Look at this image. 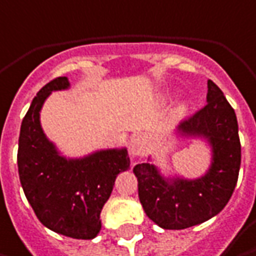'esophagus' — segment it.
I'll use <instances>...</instances> for the list:
<instances>
[{
  "label": "esophagus",
  "instance_id": "1",
  "mask_svg": "<svg viewBox=\"0 0 256 256\" xmlns=\"http://www.w3.org/2000/svg\"><path fill=\"white\" fill-rule=\"evenodd\" d=\"M146 152H147V147H146V138L143 134L132 136V138L130 142V153L134 158H140V156L146 154Z\"/></svg>",
  "mask_w": 256,
  "mask_h": 256
}]
</instances>
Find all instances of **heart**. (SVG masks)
I'll list each match as a JSON object with an SVG mask.
<instances>
[{"label":"heart","mask_w":256,"mask_h":256,"mask_svg":"<svg viewBox=\"0 0 256 256\" xmlns=\"http://www.w3.org/2000/svg\"><path fill=\"white\" fill-rule=\"evenodd\" d=\"M186 110V104H180L178 108H176V112L178 113H182Z\"/></svg>","instance_id":"heart-1"}]
</instances>
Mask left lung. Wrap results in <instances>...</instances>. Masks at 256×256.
<instances>
[{"mask_svg": "<svg viewBox=\"0 0 256 256\" xmlns=\"http://www.w3.org/2000/svg\"><path fill=\"white\" fill-rule=\"evenodd\" d=\"M208 104L182 120L176 134L206 140L212 162L196 180L166 178L153 164H138L134 174L146 215L165 230H182L208 221L228 204L239 176L242 150L234 109L208 80Z\"/></svg>", "mask_w": 256, "mask_h": 256, "instance_id": "obj_1", "label": "left lung"}]
</instances>
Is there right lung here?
Listing matches in <instances>:
<instances>
[{"label": "right lung", "mask_w": 256, "mask_h": 256, "mask_svg": "<svg viewBox=\"0 0 256 256\" xmlns=\"http://www.w3.org/2000/svg\"><path fill=\"white\" fill-rule=\"evenodd\" d=\"M69 88L66 76L44 85L20 126L17 166L24 196L50 230L72 238L94 239L102 230L100 212L110 198L119 172L130 168L126 148L98 150L68 159L46 137L40 112L51 91Z\"/></svg>", "instance_id": "add662e5"}]
</instances>
